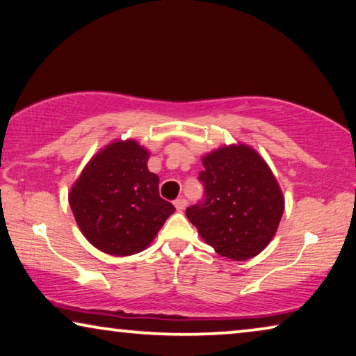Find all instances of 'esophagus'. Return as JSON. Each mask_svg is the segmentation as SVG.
I'll return each instance as SVG.
<instances>
[{"instance_id": "obj_1", "label": "esophagus", "mask_w": 356, "mask_h": 356, "mask_svg": "<svg viewBox=\"0 0 356 356\" xmlns=\"http://www.w3.org/2000/svg\"><path fill=\"white\" fill-rule=\"evenodd\" d=\"M174 206H176L177 211H184L185 206H187V200L184 198V196H180L176 201H174Z\"/></svg>"}]
</instances>
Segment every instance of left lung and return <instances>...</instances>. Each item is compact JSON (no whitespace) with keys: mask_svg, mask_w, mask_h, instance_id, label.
<instances>
[{"mask_svg":"<svg viewBox=\"0 0 356 356\" xmlns=\"http://www.w3.org/2000/svg\"><path fill=\"white\" fill-rule=\"evenodd\" d=\"M203 200L185 211L200 235L222 257L246 261L268 245L284 211L277 179L257 152L240 144L203 158Z\"/></svg>","mask_w":356,"mask_h":356,"instance_id":"obj_1","label":"left lung"}]
</instances>
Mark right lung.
<instances>
[{"label": "right lung", "mask_w": 356, "mask_h": 356, "mask_svg": "<svg viewBox=\"0 0 356 356\" xmlns=\"http://www.w3.org/2000/svg\"><path fill=\"white\" fill-rule=\"evenodd\" d=\"M148 152L134 140L97 153L70 192L83 235L111 256H131L150 245L176 208L160 196V179L147 168Z\"/></svg>", "instance_id": "add662e5"}]
</instances>
